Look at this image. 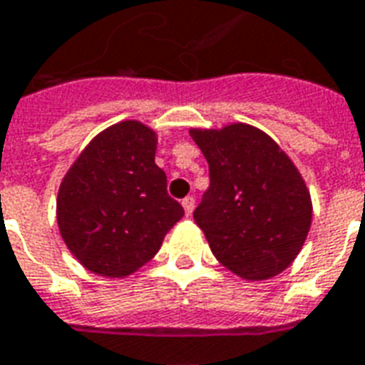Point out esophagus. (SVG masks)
Listing matches in <instances>:
<instances>
[{
	"label": "esophagus",
	"mask_w": 365,
	"mask_h": 365,
	"mask_svg": "<svg viewBox=\"0 0 365 365\" xmlns=\"http://www.w3.org/2000/svg\"><path fill=\"white\" fill-rule=\"evenodd\" d=\"M182 205H183V210H185V215L190 217L191 212H193V209H195V199H193V197H185V199L182 201Z\"/></svg>",
	"instance_id": "obj_1"
}]
</instances>
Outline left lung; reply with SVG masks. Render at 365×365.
I'll use <instances>...</instances> for the list:
<instances>
[{"mask_svg": "<svg viewBox=\"0 0 365 365\" xmlns=\"http://www.w3.org/2000/svg\"><path fill=\"white\" fill-rule=\"evenodd\" d=\"M209 162V190L193 212L210 251L245 280L277 277L312 226V197L294 162L261 129H191Z\"/></svg>", "mask_w": 365, "mask_h": 365, "instance_id": "obj_1", "label": "left lung"}]
</instances>
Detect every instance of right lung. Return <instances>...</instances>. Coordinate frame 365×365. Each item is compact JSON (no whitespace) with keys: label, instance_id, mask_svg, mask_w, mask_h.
Listing matches in <instances>:
<instances>
[{"label":"right lung","instance_id":"obj_1","mask_svg":"<svg viewBox=\"0 0 365 365\" xmlns=\"http://www.w3.org/2000/svg\"><path fill=\"white\" fill-rule=\"evenodd\" d=\"M155 153L153 129L120 121L86 145L59 185V234L94 274L121 279L135 272L183 217Z\"/></svg>","mask_w":365,"mask_h":365}]
</instances>
